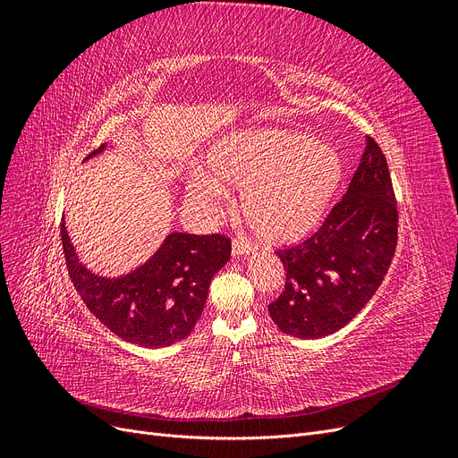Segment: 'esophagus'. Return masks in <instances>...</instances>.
Returning <instances> with one entry per match:
<instances>
[{
	"label": "esophagus",
	"instance_id": "obj_1",
	"mask_svg": "<svg viewBox=\"0 0 458 458\" xmlns=\"http://www.w3.org/2000/svg\"><path fill=\"white\" fill-rule=\"evenodd\" d=\"M252 250H254V248L250 244H246L244 241H239V239L233 241V256L234 258L248 256V254H252Z\"/></svg>",
	"mask_w": 458,
	"mask_h": 458
}]
</instances>
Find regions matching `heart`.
<instances>
[{
    "mask_svg": "<svg viewBox=\"0 0 458 458\" xmlns=\"http://www.w3.org/2000/svg\"><path fill=\"white\" fill-rule=\"evenodd\" d=\"M210 172L189 175L187 199L214 214L229 199L225 182L244 187L242 212L269 242H293L321 224L340 187L338 152L300 131L263 130L221 140L210 155Z\"/></svg>",
    "mask_w": 458,
    "mask_h": 458,
    "instance_id": "1",
    "label": "heart"
}]
</instances>
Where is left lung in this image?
<instances>
[{"instance_id": "left-lung-1", "label": "left lung", "mask_w": 458, "mask_h": 458, "mask_svg": "<svg viewBox=\"0 0 458 458\" xmlns=\"http://www.w3.org/2000/svg\"><path fill=\"white\" fill-rule=\"evenodd\" d=\"M397 244V202L386 157L372 137L342 200L308 241L276 252L286 271L269 303L284 335L315 340L348 325L374 296Z\"/></svg>"}]
</instances>
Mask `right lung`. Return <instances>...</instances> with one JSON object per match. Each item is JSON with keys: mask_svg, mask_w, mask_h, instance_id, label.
I'll return each mask as SVG.
<instances>
[{"mask_svg": "<svg viewBox=\"0 0 458 458\" xmlns=\"http://www.w3.org/2000/svg\"><path fill=\"white\" fill-rule=\"evenodd\" d=\"M105 148L101 145L86 160ZM61 241L68 275L88 310L118 338L155 350L191 335L214 275L231 258V241L224 234L170 233L140 267L120 276H103L80 261L64 217Z\"/></svg>", "mask_w": 458, "mask_h": 458, "instance_id": "obj_1", "label": "right lung"}]
</instances>
